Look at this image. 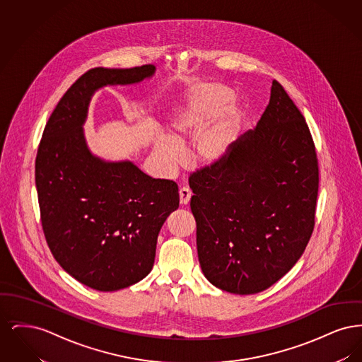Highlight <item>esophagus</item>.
Instances as JSON below:
<instances>
[{"label":"esophagus","mask_w":362,"mask_h":362,"mask_svg":"<svg viewBox=\"0 0 362 362\" xmlns=\"http://www.w3.org/2000/svg\"><path fill=\"white\" fill-rule=\"evenodd\" d=\"M191 191L189 187H182L179 189V197H180V204L182 205H187L189 202V198H191Z\"/></svg>","instance_id":"34e87169"}]
</instances>
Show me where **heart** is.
I'll return each mask as SVG.
<instances>
[{"label": "heart", "mask_w": 362, "mask_h": 362, "mask_svg": "<svg viewBox=\"0 0 362 362\" xmlns=\"http://www.w3.org/2000/svg\"><path fill=\"white\" fill-rule=\"evenodd\" d=\"M235 92L220 81L194 86L189 103L173 119V141L160 138L156 155L173 170L182 161L179 146L189 142V158L197 167H216L229 156L243 123V112L233 105Z\"/></svg>", "instance_id": "heart-1"}]
</instances>
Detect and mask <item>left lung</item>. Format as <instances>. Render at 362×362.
I'll use <instances>...</instances> for the list:
<instances>
[{"label":"left lung","mask_w":362,"mask_h":362,"mask_svg":"<svg viewBox=\"0 0 362 362\" xmlns=\"http://www.w3.org/2000/svg\"><path fill=\"white\" fill-rule=\"evenodd\" d=\"M201 269L235 294L266 291L310 241L319 165L310 127L278 81L254 130L224 161L189 177Z\"/></svg>","instance_id":"8db88e82"}]
</instances>
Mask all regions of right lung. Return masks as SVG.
<instances>
[{
	"mask_svg": "<svg viewBox=\"0 0 362 362\" xmlns=\"http://www.w3.org/2000/svg\"><path fill=\"white\" fill-rule=\"evenodd\" d=\"M153 73V65L88 70L54 108L36 153L40 221L52 257L78 282L100 292L127 288L151 273L158 232L179 207V189L130 161L95 157L83 123L96 89L134 84Z\"/></svg>",
	"mask_w": 362,
	"mask_h": 362,
	"instance_id": "add662e5",
	"label": "right lung"
}]
</instances>
